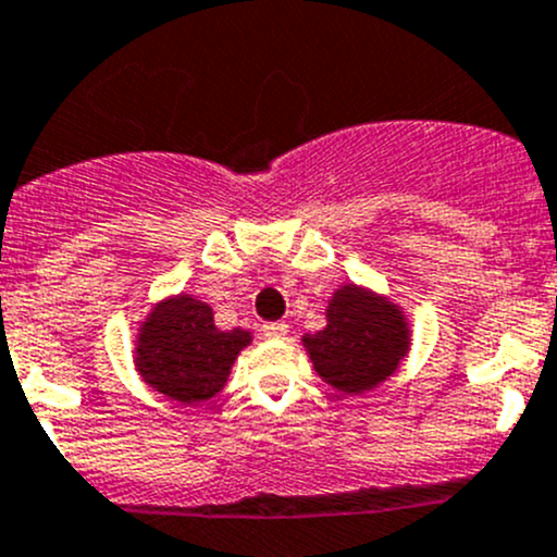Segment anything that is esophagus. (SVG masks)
<instances>
[{"label": "esophagus", "mask_w": 557, "mask_h": 557, "mask_svg": "<svg viewBox=\"0 0 557 557\" xmlns=\"http://www.w3.org/2000/svg\"><path fill=\"white\" fill-rule=\"evenodd\" d=\"M261 331L267 339H285V334H288V323H283V320H277V323H263Z\"/></svg>", "instance_id": "34e87169"}]
</instances>
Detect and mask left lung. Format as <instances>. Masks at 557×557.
Wrapping results in <instances>:
<instances>
[{"instance_id": "left-lung-1", "label": "left lung", "mask_w": 557, "mask_h": 557, "mask_svg": "<svg viewBox=\"0 0 557 557\" xmlns=\"http://www.w3.org/2000/svg\"><path fill=\"white\" fill-rule=\"evenodd\" d=\"M314 372L347 396L385 383L409 352V323L401 307L361 285H342L325 307V329L307 334Z\"/></svg>"}]
</instances>
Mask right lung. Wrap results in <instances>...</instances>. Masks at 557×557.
<instances>
[{
  "instance_id": "1",
  "label": "right lung",
  "mask_w": 557,
  "mask_h": 557,
  "mask_svg": "<svg viewBox=\"0 0 557 557\" xmlns=\"http://www.w3.org/2000/svg\"><path fill=\"white\" fill-rule=\"evenodd\" d=\"M250 331H221L212 307L188 294L159 301L137 334V372L177 404H201L223 391Z\"/></svg>"
}]
</instances>
